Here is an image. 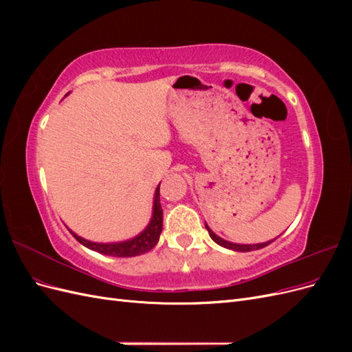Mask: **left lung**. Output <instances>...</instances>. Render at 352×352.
Wrapping results in <instances>:
<instances>
[{
  "instance_id": "left-lung-1",
  "label": "left lung",
  "mask_w": 352,
  "mask_h": 352,
  "mask_svg": "<svg viewBox=\"0 0 352 352\" xmlns=\"http://www.w3.org/2000/svg\"><path fill=\"white\" fill-rule=\"evenodd\" d=\"M206 229L208 230V235H210V238L214 241L216 243H219L220 247H223V248H228V250H232V251H239V252H248V251H254V250H261V248H264V247H267L269 243H272L274 239H272V241H267V242H263V243H233V242H229V241H225V239H221L220 236H217L214 232H212L210 228H208V225L206 223Z\"/></svg>"
}]
</instances>
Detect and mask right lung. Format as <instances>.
Masks as SVG:
<instances>
[{
	"label": "right lung",
	"instance_id": "obj_1",
	"mask_svg": "<svg viewBox=\"0 0 352 352\" xmlns=\"http://www.w3.org/2000/svg\"><path fill=\"white\" fill-rule=\"evenodd\" d=\"M162 230H163V208H162V204H160V185H158L154 195L153 217L150 223H148V226L135 238L123 241V242L100 243V242H91L88 239H83L72 230L70 233L78 239V242L83 245V247H87L92 251H97L104 255H111V257H136V255L145 254L155 247Z\"/></svg>",
	"mask_w": 352,
	"mask_h": 352
}]
</instances>
